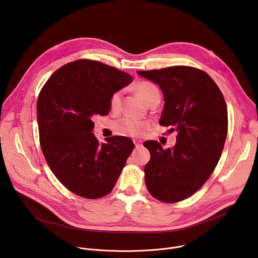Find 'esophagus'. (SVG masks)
Returning <instances> with one entry per match:
<instances>
[{"label":"esophagus","mask_w":258,"mask_h":258,"mask_svg":"<svg viewBox=\"0 0 258 258\" xmlns=\"http://www.w3.org/2000/svg\"><path fill=\"white\" fill-rule=\"evenodd\" d=\"M134 143H135V146H136L137 149H139V148H141V147H142V141H140V140H135Z\"/></svg>","instance_id":"esophagus-1"}]
</instances>
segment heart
Listing matches in <instances>:
<instances>
[{"instance_id":"obj_1","label":"heart","mask_w":258,"mask_h":258,"mask_svg":"<svg viewBox=\"0 0 258 258\" xmlns=\"http://www.w3.org/2000/svg\"><path fill=\"white\" fill-rule=\"evenodd\" d=\"M135 91L145 104H149L156 97H160L158 88L150 82H141L137 84ZM120 102L121 92H115L110 98V108L113 111H116L120 106ZM146 128L147 124L145 122L133 118H124L117 123V131L119 133L131 136H140Z\"/></svg>"}]
</instances>
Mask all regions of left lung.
Wrapping results in <instances>:
<instances>
[{
  "label": "left lung",
  "instance_id": "obj_1",
  "mask_svg": "<svg viewBox=\"0 0 258 258\" xmlns=\"http://www.w3.org/2000/svg\"><path fill=\"white\" fill-rule=\"evenodd\" d=\"M137 72L159 86L165 101L159 123L177 133L171 149L164 150L156 141L144 143L151 155L144 169L147 189L162 202L181 201L203 186L222 155L228 133L226 101L207 73L194 67Z\"/></svg>",
  "mask_w": 258,
  "mask_h": 258
}]
</instances>
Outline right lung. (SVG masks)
Returning a JSON list of instances; mask_svg holds the SVG:
<instances>
[{"label": "right lung", "mask_w": 258, "mask_h": 258, "mask_svg": "<svg viewBox=\"0 0 258 258\" xmlns=\"http://www.w3.org/2000/svg\"><path fill=\"white\" fill-rule=\"evenodd\" d=\"M132 82L126 72L81 59L57 69L43 87L36 105L42 151L72 193L97 199L112 191L135 145L121 136L99 143L93 117L107 115L110 98Z\"/></svg>", "instance_id": "add662e5"}]
</instances>
